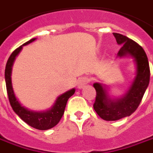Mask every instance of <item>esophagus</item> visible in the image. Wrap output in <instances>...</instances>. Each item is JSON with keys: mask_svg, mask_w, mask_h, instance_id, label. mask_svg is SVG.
I'll list each match as a JSON object with an SVG mask.
<instances>
[{"mask_svg": "<svg viewBox=\"0 0 153 153\" xmlns=\"http://www.w3.org/2000/svg\"><path fill=\"white\" fill-rule=\"evenodd\" d=\"M88 83V79L87 77H81L78 80V88H82Z\"/></svg>", "mask_w": 153, "mask_h": 153, "instance_id": "obj_1", "label": "esophagus"}]
</instances>
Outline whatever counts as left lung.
Returning a JSON list of instances; mask_svg holds the SVG:
<instances>
[{"instance_id": "1", "label": "left lung", "mask_w": 153, "mask_h": 153, "mask_svg": "<svg viewBox=\"0 0 153 153\" xmlns=\"http://www.w3.org/2000/svg\"><path fill=\"white\" fill-rule=\"evenodd\" d=\"M113 34L117 43L122 45L117 55L122 57L130 54L135 59L137 75L128 93L117 100L110 99L105 88L101 84H94L96 90L94 108L99 117L106 121H116L133 114L139 106L150 80L149 63L143 47L127 36L118 33Z\"/></svg>"}]
</instances>
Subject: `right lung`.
<instances>
[{"mask_svg":"<svg viewBox=\"0 0 153 153\" xmlns=\"http://www.w3.org/2000/svg\"><path fill=\"white\" fill-rule=\"evenodd\" d=\"M35 39H36L35 38L30 39L29 41L25 42L23 45L31 43ZM23 45L18 47L12 52V54H10V56L7 60L6 69H5L6 90H7V94H8V99H9L10 106L13 108L14 112L21 117L25 123H26L32 128L39 129V130H47V129L52 128L55 125L58 124L59 122L60 121L62 116L65 113L67 101L74 94L75 90L73 88L60 95L58 99H56V102L54 104V106L46 112H40V113L32 112L21 106V103L18 102V100L14 94L13 88L11 85L10 74H11V68H12L14 60L17 54L21 51Z\"/></svg>","mask_w":153,"mask_h":153,"instance_id":"right-lung-1","label":"right lung"}]
</instances>
